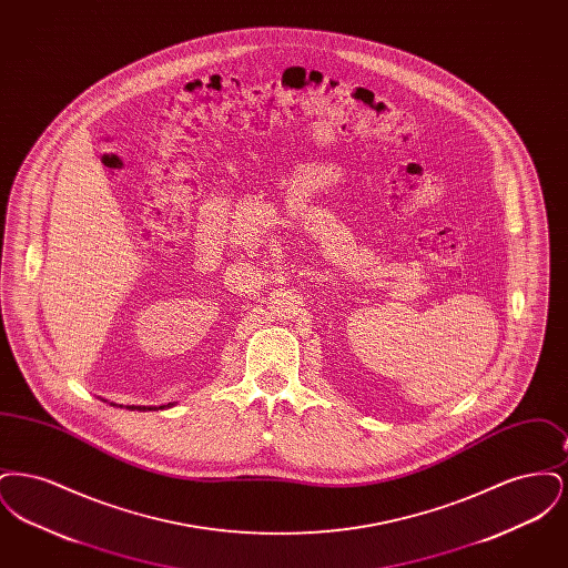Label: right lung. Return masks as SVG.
I'll list each match as a JSON object with an SVG mask.
<instances>
[{
    "label": "right lung",
    "mask_w": 568,
    "mask_h": 568,
    "mask_svg": "<svg viewBox=\"0 0 568 568\" xmlns=\"http://www.w3.org/2000/svg\"><path fill=\"white\" fill-rule=\"evenodd\" d=\"M132 408H135V406H132ZM151 408H155V406H149V410H151ZM160 408H163V406H160ZM138 410H140V406H138Z\"/></svg>",
    "instance_id": "1"
}]
</instances>
